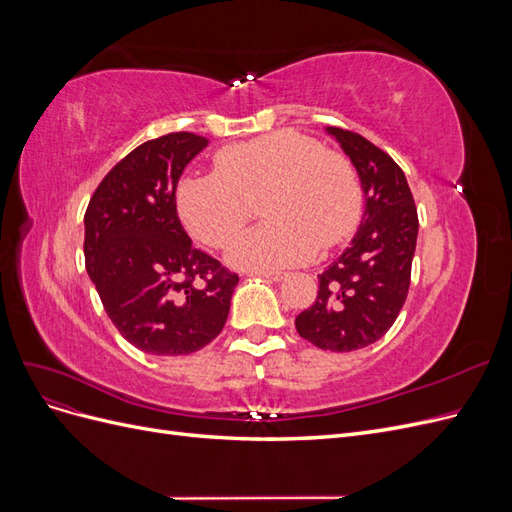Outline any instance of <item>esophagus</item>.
I'll list each match as a JSON object with an SVG mask.
<instances>
[{
    "instance_id": "esophagus-1",
    "label": "esophagus",
    "mask_w": 512,
    "mask_h": 512,
    "mask_svg": "<svg viewBox=\"0 0 512 512\" xmlns=\"http://www.w3.org/2000/svg\"><path fill=\"white\" fill-rule=\"evenodd\" d=\"M254 275H260L265 277V280H271V282H282L286 273L284 271H269V269H260V271H254Z\"/></svg>"
}]
</instances>
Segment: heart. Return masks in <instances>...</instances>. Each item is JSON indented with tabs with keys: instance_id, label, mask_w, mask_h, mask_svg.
Returning a JSON list of instances; mask_svg holds the SVG:
<instances>
[{
	"instance_id": "obj_1",
	"label": "heart",
	"mask_w": 512,
	"mask_h": 512,
	"mask_svg": "<svg viewBox=\"0 0 512 512\" xmlns=\"http://www.w3.org/2000/svg\"><path fill=\"white\" fill-rule=\"evenodd\" d=\"M262 198H267L262 215L271 224L232 250L237 267L277 269L312 260L320 245L348 239L363 211L361 181L352 164L294 130L224 147L215 156V173L190 175L177 188L185 228L218 250L243 235Z\"/></svg>"
}]
</instances>
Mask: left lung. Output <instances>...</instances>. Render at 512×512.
Instances as JSON below:
<instances>
[{"mask_svg":"<svg viewBox=\"0 0 512 512\" xmlns=\"http://www.w3.org/2000/svg\"><path fill=\"white\" fill-rule=\"evenodd\" d=\"M350 158L365 211L348 250L318 275V297L294 320L322 350L365 348L393 327L410 288L418 215L404 170L361 134L327 128Z\"/></svg>","mask_w":512,"mask_h":512,"instance_id":"left-lung-1","label":"left lung"}]
</instances>
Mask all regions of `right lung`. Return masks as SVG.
<instances>
[{
    "label": "right lung",
    "instance_id": "obj_1",
    "mask_svg": "<svg viewBox=\"0 0 512 512\" xmlns=\"http://www.w3.org/2000/svg\"><path fill=\"white\" fill-rule=\"evenodd\" d=\"M205 136L173 132L113 166L85 213V265L108 318L132 346L192 354L224 329L239 275L196 250L177 215V183Z\"/></svg>",
    "mask_w": 512,
    "mask_h": 512
}]
</instances>
